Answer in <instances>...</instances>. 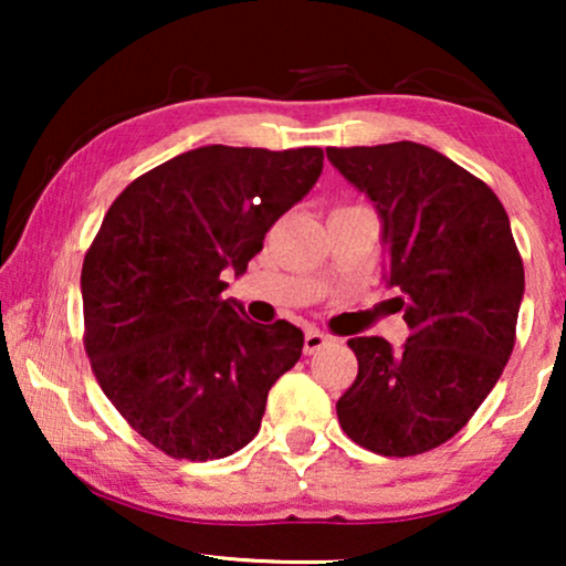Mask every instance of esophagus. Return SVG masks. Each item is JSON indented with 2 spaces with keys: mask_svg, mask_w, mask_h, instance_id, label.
Segmentation results:
<instances>
[{
  "mask_svg": "<svg viewBox=\"0 0 566 566\" xmlns=\"http://www.w3.org/2000/svg\"><path fill=\"white\" fill-rule=\"evenodd\" d=\"M332 345V337L324 335V332L319 329H306V337H304V353H319L322 347Z\"/></svg>",
  "mask_w": 566,
  "mask_h": 566,
  "instance_id": "esophagus-1",
  "label": "esophagus"
}]
</instances>
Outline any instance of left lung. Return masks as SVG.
I'll use <instances>...</instances> for the list:
<instances>
[{"mask_svg":"<svg viewBox=\"0 0 566 566\" xmlns=\"http://www.w3.org/2000/svg\"><path fill=\"white\" fill-rule=\"evenodd\" d=\"M327 159L381 216L384 277L409 327L401 350L347 339L358 376L337 401L339 424L374 453H424L471 420L510 360L521 252L500 198L430 146H332Z\"/></svg>","mask_w":566,"mask_h":566,"instance_id":"8db88e82","label":"left lung"}]
</instances>
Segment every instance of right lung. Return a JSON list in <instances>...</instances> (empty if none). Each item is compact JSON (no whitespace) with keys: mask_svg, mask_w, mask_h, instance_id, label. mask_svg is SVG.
<instances>
[{"mask_svg":"<svg viewBox=\"0 0 566 566\" xmlns=\"http://www.w3.org/2000/svg\"><path fill=\"white\" fill-rule=\"evenodd\" d=\"M324 151L200 146L136 177L84 254V347L99 389L172 459H227L258 436L304 332L221 298L322 175Z\"/></svg>","mask_w":566,"mask_h":566,"instance_id":"add662e5","label":"right lung"}]
</instances>
